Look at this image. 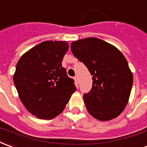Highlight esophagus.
Returning a JSON list of instances; mask_svg holds the SVG:
<instances>
[{
    "label": "esophagus",
    "mask_w": 147,
    "mask_h": 147,
    "mask_svg": "<svg viewBox=\"0 0 147 147\" xmlns=\"http://www.w3.org/2000/svg\"><path fill=\"white\" fill-rule=\"evenodd\" d=\"M74 81H75L76 84H77V85H78V83H79L78 76H75V77H74Z\"/></svg>",
    "instance_id": "34e87169"
}]
</instances>
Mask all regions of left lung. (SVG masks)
I'll return each mask as SVG.
<instances>
[{
	"label": "left lung",
	"mask_w": 147,
	"mask_h": 147,
	"mask_svg": "<svg viewBox=\"0 0 147 147\" xmlns=\"http://www.w3.org/2000/svg\"><path fill=\"white\" fill-rule=\"evenodd\" d=\"M71 51L92 76V88L83 95L88 113L101 121L117 117L128 102L133 84L125 57L114 46L97 38L73 42Z\"/></svg>",
	"instance_id": "obj_1"
}]
</instances>
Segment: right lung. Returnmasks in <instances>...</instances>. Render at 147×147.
<instances>
[{
	"label": "right lung",
	"mask_w": 147,
	"mask_h": 147,
	"mask_svg": "<svg viewBox=\"0 0 147 147\" xmlns=\"http://www.w3.org/2000/svg\"><path fill=\"white\" fill-rule=\"evenodd\" d=\"M69 44L45 41L29 50L17 62L13 82L20 99L29 112L51 119L65 109L76 91L62 62Z\"/></svg>",
	"instance_id": "add662e5"
}]
</instances>
